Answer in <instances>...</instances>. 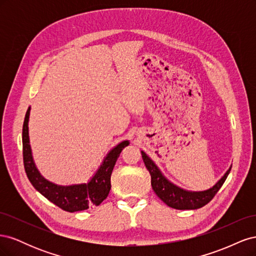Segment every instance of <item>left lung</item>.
I'll list each match as a JSON object with an SVG mask.
<instances>
[{
  "label": "left lung",
  "instance_id": "obj_1",
  "mask_svg": "<svg viewBox=\"0 0 256 256\" xmlns=\"http://www.w3.org/2000/svg\"><path fill=\"white\" fill-rule=\"evenodd\" d=\"M141 154L144 164L150 174L152 187L154 193H156L162 202H164L168 206L175 209H180V210L198 209L210 202L214 196L216 194V192H218L222 187L224 182H226L232 168L230 166L221 180L210 189L198 192L186 191L173 184L172 182H170L166 178L161 174L160 170L154 164L152 160L147 156L144 152H141Z\"/></svg>",
  "mask_w": 256,
  "mask_h": 256
}]
</instances>
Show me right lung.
<instances>
[{"label": "right lung", "instance_id": "add662e5", "mask_svg": "<svg viewBox=\"0 0 256 256\" xmlns=\"http://www.w3.org/2000/svg\"><path fill=\"white\" fill-rule=\"evenodd\" d=\"M30 110V108L28 109L24 122H23L22 145L23 164H24L26 173L30 184L50 202L68 212H81L92 206H98L109 194L111 189V174L116 160L120 157L122 150L129 145V142L122 141L109 152L102 164L100 166L90 182L72 186H58L44 180L35 166L28 138Z\"/></svg>", "mask_w": 256, "mask_h": 256}]
</instances>
